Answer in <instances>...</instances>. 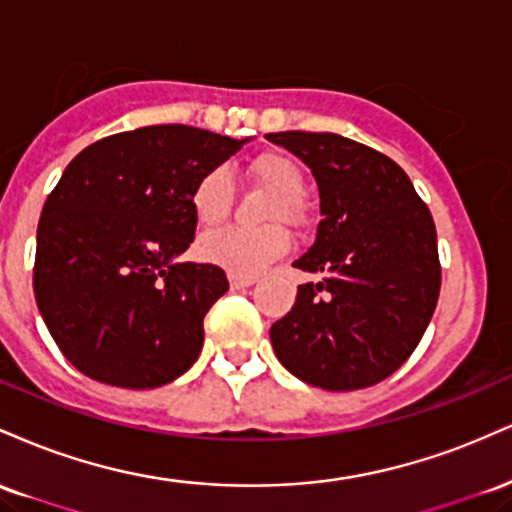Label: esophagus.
Wrapping results in <instances>:
<instances>
[{
  "label": "esophagus",
  "instance_id": "esophagus-1",
  "mask_svg": "<svg viewBox=\"0 0 512 512\" xmlns=\"http://www.w3.org/2000/svg\"><path fill=\"white\" fill-rule=\"evenodd\" d=\"M228 281H231V286L233 289H245V286H252L255 284V276H250V274H236L233 272L231 276H228Z\"/></svg>",
  "mask_w": 512,
  "mask_h": 512
}]
</instances>
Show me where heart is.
<instances>
[{
  "label": "heart",
  "mask_w": 512,
  "mask_h": 512,
  "mask_svg": "<svg viewBox=\"0 0 512 512\" xmlns=\"http://www.w3.org/2000/svg\"><path fill=\"white\" fill-rule=\"evenodd\" d=\"M250 178L257 185L272 192L274 202L269 204V221H293L301 211L305 192V173L291 156L262 154L252 158L248 166ZM233 204V180L226 168H211L197 180L192 190V211L202 226H219L226 219ZM291 240L281 226H267L248 231V228H219L199 238L197 250L204 260L236 274H255L269 262L286 255Z\"/></svg>",
  "instance_id": "obj_1"
}]
</instances>
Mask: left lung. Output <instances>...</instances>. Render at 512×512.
<instances>
[{
	"instance_id": "1",
	"label": "left lung",
	"mask_w": 512,
	"mask_h": 512,
	"mask_svg": "<svg viewBox=\"0 0 512 512\" xmlns=\"http://www.w3.org/2000/svg\"><path fill=\"white\" fill-rule=\"evenodd\" d=\"M313 170L320 190L315 243L293 267L291 313L269 330L274 354L303 383L332 392L392 375L424 337L440 293L436 223L392 158L332 132H274Z\"/></svg>"
}]
</instances>
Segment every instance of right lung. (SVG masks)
<instances>
[{"label":"right lung","instance_id":"1","mask_svg":"<svg viewBox=\"0 0 512 512\" xmlns=\"http://www.w3.org/2000/svg\"><path fill=\"white\" fill-rule=\"evenodd\" d=\"M245 142L151 125L86 146L64 168L40 214L33 291L76 370L151 390L197 361L204 315L228 279L216 264L175 257L195 240L197 180Z\"/></svg>","mask_w":512,"mask_h":512}]
</instances>
